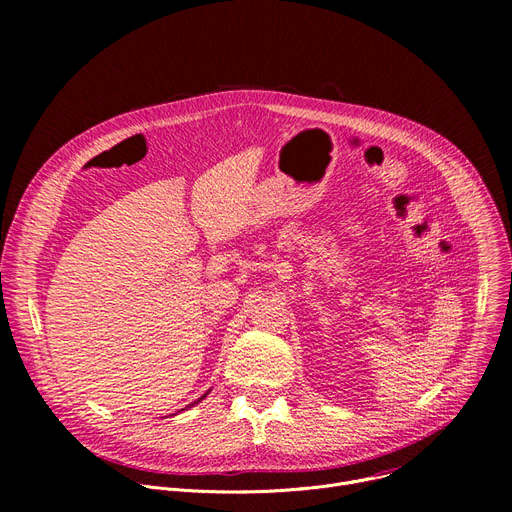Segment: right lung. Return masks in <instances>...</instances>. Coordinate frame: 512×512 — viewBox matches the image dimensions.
<instances>
[{
  "label": "right lung",
  "instance_id": "add662e5",
  "mask_svg": "<svg viewBox=\"0 0 512 512\" xmlns=\"http://www.w3.org/2000/svg\"><path fill=\"white\" fill-rule=\"evenodd\" d=\"M203 398H205V396H201V398H199V400H195V402H193V405H197V402H201V400H203ZM193 405H188V407H193ZM188 407H186V409H188ZM182 411H184V409H182Z\"/></svg>",
  "mask_w": 512,
  "mask_h": 512
}]
</instances>
